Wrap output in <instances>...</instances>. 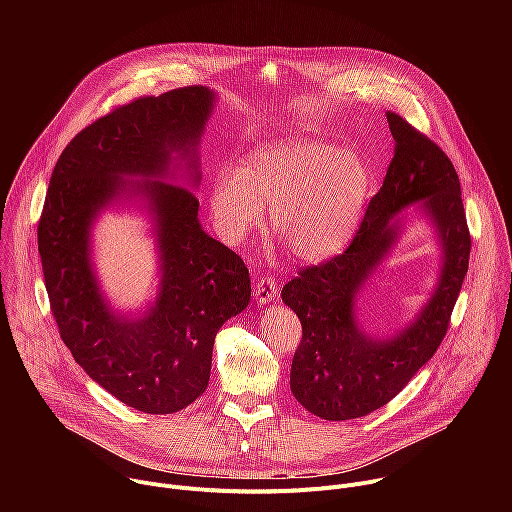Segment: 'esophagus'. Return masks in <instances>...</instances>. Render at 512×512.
Here are the masks:
<instances>
[{
    "label": "esophagus",
    "instance_id": "esophagus-1",
    "mask_svg": "<svg viewBox=\"0 0 512 512\" xmlns=\"http://www.w3.org/2000/svg\"><path fill=\"white\" fill-rule=\"evenodd\" d=\"M277 294V283L273 277H261L253 289V296L257 300L259 306H265L269 304Z\"/></svg>",
    "mask_w": 512,
    "mask_h": 512
}]
</instances>
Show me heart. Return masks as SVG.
I'll list each match as a JSON object with an SVG mask.
<instances>
[{
	"instance_id": "heart-1",
	"label": "heart",
	"mask_w": 512,
	"mask_h": 512,
	"mask_svg": "<svg viewBox=\"0 0 512 512\" xmlns=\"http://www.w3.org/2000/svg\"><path fill=\"white\" fill-rule=\"evenodd\" d=\"M367 198L369 170L354 152L318 139H285L257 145L237 172H218L210 210L221 237L239 245L269 204L273 231L298 259L316 263L346 247Z\"/></svg>"
}]
</instances>
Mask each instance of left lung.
Returning a JSON list of instances; mask_svg holds the SVG:
<instances>
[{"mask_svg":"<svg viewBox=\"0 0 512 512\" xmlns=\"http://www.w3.org/2000/svg\"><path fill=\"white\" fill-rule=\"evenodd\" d=\"M395 156L350 247L300 271L281 289L302 322L289 387L314 415L344 421L389 403L442 344L468 273L470 233L458 174L437 145L401 115L387 113ZM418 204L441 245V273L416 318L391 337H371L357 322L359 291L398 242L400 212Z\"/></svg>","mask_w":512,"mask_h":512,"instance_id":"8db88e82","label":"left lung"}]
</instances>
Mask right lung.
Instances as JSON below:
<instances>
[{
    "instance_id": "1",
    "label": "right lung",
    "mask_w": 512,
    "mask_h": 512,
    "mask_svg": "<svg viewBox=\"0 0 512 512\" xmlns=\"http://www.w3.org/2000/svg\"><path fill=\"white\" fill-rule=\"evenodd\" d=\"M208 87L135 99L72 137L38 225V251L60 338L83 371L121 403L152 415L196 401L210 379L214 336L251 300L243 259L198 221V145L214 109ZM137 203L153 218L159 294L117 313L92 265V225Z\"/></svg>"
}]
</instances>
